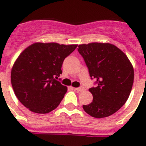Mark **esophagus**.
<instances>
[{
	"mask_svg": "<svg viewBox=\"0 0 146 146\" xmlns=\"http://www.w3.org/2000/svg\"><path fill=\"white\" fill-rule=\"evenodd\" d=\"M74 89L75 91H77V92H81V91H84V88L82 87H80V88H74Z\"/></svg>",
	"mask_w": 146,
	"mask_h": 146,
	"instance_id": "1",
	"label": "esophagus"
}]
</instances>
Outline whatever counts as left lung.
I'll return each instance as SVG.
<instances>
[{
	"instance_id": "obj_1",
	"label": "left lung",
	"mask_w": 146,
	"mask_h": 146,
	"mask_svg": "<svg viewBox=\"0 0 146 146\" xmlns=\"http://www.w3.org/2000/svg\"><path fill=\"white\" fill-rule=\"evenodd\" d=\"M91 79L96 87L89 88L91 104L83 105L85 111L96 118L117 112L127 101L134 82V69L125 53L110 43L93 42L78 46Z\"/></svg>"
}]
</instances>
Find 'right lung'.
Segmentation results:
<instances>
[{"instance_id": "right-lung-1", "label": "right lung", "mask_w": 146, "mask_h": 146, "mask_svg": "<svg viewBox=\"0 0 146 146\" xmlns=\"http://www.w3.org/2000/svg\"><path fill=\"white\" fill-rule=\"evenodd\" d=\"M77 44L36 42L21 52L11 69L13 90L22 104L36 113H48L60 103L67 91L59 81L64 59Z\"/></svg>"}]
</instances>
